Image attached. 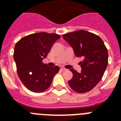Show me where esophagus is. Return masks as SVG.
Instances as JSON below:
<instances>
[{
	"mask_svg": "<svg viewBox=\"0 0 121 121\" xmlns=\"http://www.w3.org/2000/svg\"><path fill=\"white\" fill-rule=\"evenodd\" d=\"M60 70H62V71H65V70H67V69L65 68H63V67H61V68H60Z\"/></svg>",
	"mask_w": 121,
	"mask_h": 121,
	"instance_id": "34e87169",
	"label": "esophagus"
}]
</instances>
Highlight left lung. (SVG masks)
Masks as SVG:
<instances>
[{
	"label": "left lung",
	"mask_w": 121,
	"mask_h": 121,
	"mask_svg": "<svg viewBox=\"0 0 121 121\" xmlns=\"http://www.w3.org/2000/svg\"><path fill=\"white\" fill-rule=\"evenodd\" d=\"M76 57H82L81 71L71 68L73 78L68 84L79 93L88 92L100 82L108 65V51L103 40L93 33L78 30L63 35Z\"/></svg>",
	"instance_id": "left-lung-1"
}]
</instances>
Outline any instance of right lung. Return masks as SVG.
<instances>
[{"label": "right lung", "instance_id": "right-lung-1", "mask_svg": "<svg viewBox=\"0 0 121 121\" xmlns=\"http://www.w3.org/2000/svg\"><path fill=\"white\" fill-rule=\"evenodd\" d=\"M60 38L57 34L41 32L31 34L18 41L14 50V59L21 81L29 90L42 92L51 85L58 66L43 64L53 43Z\"/></svg>", "mask_w": 121, "mask_h": 121}]
</instances>
